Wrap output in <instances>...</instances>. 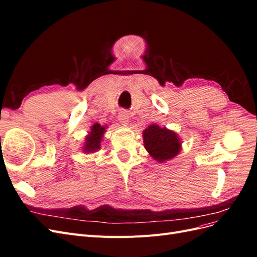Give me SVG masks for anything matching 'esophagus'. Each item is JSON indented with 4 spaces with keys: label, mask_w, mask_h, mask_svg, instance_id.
I'll return each instance as SVG.
<instances>
[{
    "label": "esophagus",
    "mask_w": 257,
    "mask_h": 257,
    "mask_svg": "<svg viewBox=\"0 0 257 257\" xmlns=\"http://www.w3.org/2000/svg\"><path fill=\"white\" fill-rule=\"evenodd\" d=\"M118 120L121 122V124H123V125H125L130 121V115L125 111H121L118 115Z\"/></svg>",
    "instance_id": "esophagus-1"
}]
</instances>
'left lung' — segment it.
I'll return each mask as SVG.
<instances>
[{"instance_id":"left-lung-1","label":"left lung","mask_w":257,"mask_h":257,"mask_svg":"<svg viewBox=\"0 0 257 257\" xmlns=\"http://www.w3.org/2000/svg\"><path fill=\"white\" fill-rule=\"evenodd\" d=\"M143 136L146 150L160 163L172 160L181 150L180 139L175 132L157 124L148 126Z\"/></svg>"}]
</instances>
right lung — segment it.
Segmentation results:
<instances>
[{
    "label": "right lung",
    "mask_w": 257,
    "mask_h": 257,
    "mask_svg": "<svg viewBox=\"0 0 257 257\" xmlns=\"http://www.w3.org/2000/svg\"><path fill=\"white\" fill-rule=\"evenodd\" d=\"M105 130H106V126H102L98 123H95L94 125H92L91 132L89 133V135L85 137V142L82 148L84 153H92L99 149L100 142H102Z\"/></svg>",
    "instance_id": "obj_1"
}]
</instances>
